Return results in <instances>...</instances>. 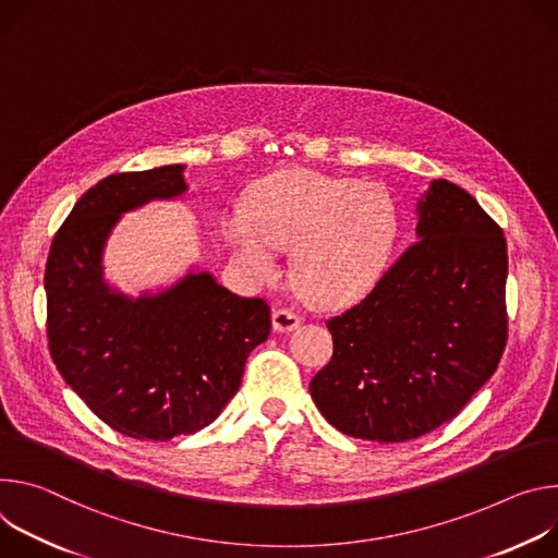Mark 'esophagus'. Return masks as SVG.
Returning <instances> with one entry per match:
<instances>
[{
  "instance_id": "obj_1",
  "label": "esophagus",
  "mask_w": 558,
  "mask_h": 558,
  "mask_svg": "<svg viewBox=\"0 0 558 558\" xmlns=\"http://www.w3.org/2000/svg\"><path fill=\"white\" fill-rule=\"evenodd\" d=\"M301 317L296 313H292L290 307H277L272 313V328L277 332H292L294 328H299Z\"/></svg>"
}]
</instances>
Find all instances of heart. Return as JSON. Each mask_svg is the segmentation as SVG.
Returning a JSON list of instances; mask_svg holds the SVG:
<instances>
[{"label":"heart","mask_w":558,"mask_h":558,"mask_svg":"<svg viewBox=\"0 0 558 558\" xmlns=\"http://www.w3.org/2000/svg\"><path fill=\"white\" fill-rule=\"evenodd\" d=\"M397 232V206L381 185L303 168L262 179L247 210L223 217L234 257L257 277L275 272L277 247H292L294 283L319 305H343L373 288Z\"/></svg>","instance_id":"1"}]
</instances>
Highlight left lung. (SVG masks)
Wrapping results in <instances>:
<instances>
[{
	"label": "left lung",
	"instance_id": "left-lung-1",
	"mask_svg": "<svg viewBox=\"0 0 558 558\" xmlns=\"http://www.w3.org/2000/svg\"><path fill=\"white\" fill-rule=\"evenodd\" d=\"M416 236L365 299L326 322L335 350L311 395L354 439L399 444L452 421L506 350L501 226L437 179L418 202Z\"/></svg>",
	"mask_w": 558,
	"mask_h": 558
}]
</instances>
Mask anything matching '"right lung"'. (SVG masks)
Here are the masks:
<instances>
[{"label":"right lung","instance_id":"1","mask_svg":"<svg viewBox=\"0 0 558 558\" xmlns=\"http://www.w3.org/2000/svg\"><path fill=\"white\" fill-rule=\"evenodd\" d=\"M181 172L161 166L101 179L57 230L44 275L59 375L106 425L137 441H170L210 425L272 326L264 299L239 296L208 272L140 299L104 283L101 251L121 213L185 193Z\"/></svg>","mask_w":558,"mask_h":558}]
</instances>
